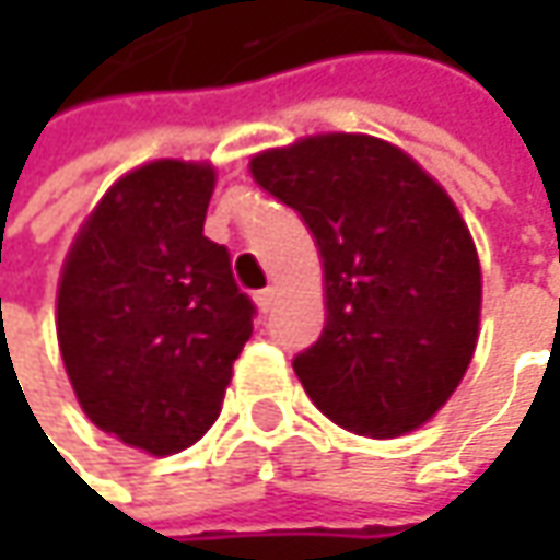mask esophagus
<instances>
[{"label": "esophagus", "instance_id": "obj_1", "mask_svg": "<svg viewBox=\"0 0 560 560\" xmlns=\"http://www.w3.org/2000/svg\"><path fill=\"white\" fill-rule=\"evenodd\" d=\"M255 305H258V312L268 314L273 305H277V290L273 287H268V290H261L258 295H255Z\"/></svg>", "mask_w": 560, "mask_h": 560}]
</instances>
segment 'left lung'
Wrapping results in <instances>:
<instances>
[{
    "label": "left lung",
    "instance_id": "1",
    "mask_svg": "<svg viewBox=\"0 0 560 560\" xmlns=\"http://www.w3.org/2000/svg\"><path fill=\"white\" fill-rule=\"evenodd\" d=\"M324 258L327 324L292 368L327 418L374 440L433 418L480 334V258L455 202L411 155L364 133H320L252 159Z\"/></svg>",
    "mask_w": 560,
    "mask_h": 560
}]
</instances>
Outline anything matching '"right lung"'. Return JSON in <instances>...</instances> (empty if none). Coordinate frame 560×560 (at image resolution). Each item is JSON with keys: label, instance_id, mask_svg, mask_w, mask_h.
<instances>
[{"label": "right lung", "instance_id": "add662e5", "mask_svg": "<svg viewBox=\"0 0 560 560\" xmlns=\"http://www.w3.org/2000/svg\"><path fill=\"white\" fill-rule=\"evenodd\" d=\"M211 192V164H142L102 196L61 268L55 330L77 401L149 455L202 440L252 336L230 252L202 233Z\"/></svg>", "mask_w": 560, "mask_h": 560}]
</instances>
